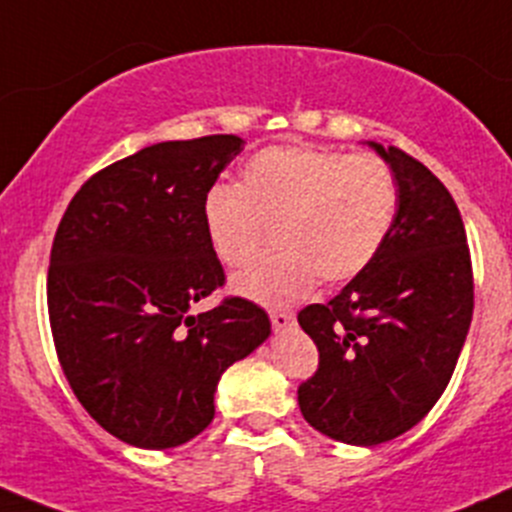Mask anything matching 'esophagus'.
<instances>
[{"mask_svg": "<svg viewBox=\"0 0 512 512\" xmlns=\"http://www.w3.org/2000/svg\"><path fill=\"white\" fill-rule=\"evenodd\" d=\"M270 319H272V327L275 329H287V327H292L294 314L287 312V309H272Z\"/></svg>", "mask_w": 512, "mask_h": 512, "instance_id": "1", "label": "esophagus"}]
</instances>
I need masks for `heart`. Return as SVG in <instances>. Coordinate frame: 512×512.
I'll use <instances>...</instances> for the list:
<instances>
[{"label": "heart", "mask_w": 512, "mask_h": 512, "mask_svg": "<svg viewBox=\"0 0 512 512\" xmlns=\"http://www.w3.org/2000/svg\"><path fill=\"white\" fill-rule=\"evenodd\" d=\"M399 188L374 153L289 143L255 153L240 188L218 185L203 208L205 232L223 265H245L275 225L277 250L250 262L232 287L267 307H285L312 289L356 280L394 227Z\"/></svg>", "instance_id": "1"}]
</instances>
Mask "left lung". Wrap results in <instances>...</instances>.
<instances>
[{"label":"left lung","instance_id":"8db88e82","mask_svg":"<svg viewBox=\"0 0 512 512\" xmlns=\"http://www.w3.org/2000/svg\"><path fill=\"white\" fill-rule=\"evenodd\" d=\"M399 188L376 260L297 322L319 349L297 389L304 421L334 441L376 446L416 426L451 381L473 317L466 227L446 185L401 148L371 143Z\"/></svg>","mask_w":512,"mask_h":512}]
</instances>
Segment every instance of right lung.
<instances>
[{
    "mask_svg": "<svg viewBox=\"0 0 512 512\" xmlns=\"http://www.w3.org/2000/svg\"><path fill=\"white\" fill-rule=\"evenodd\" d=\"M242 146L218 133L143 148L91 175L56 227V356L79 404L123 443L163 451L198 436L223 371L270 337L250 299L190 314L225 285L203 208Z\"/></svg>",
    "mask_w": 512,
    "mask_h": 512,
    "instance_id": "1",
    "label": "right lung"
}]
</instances>
